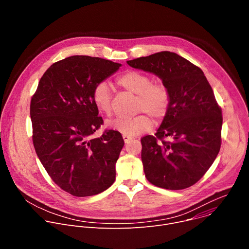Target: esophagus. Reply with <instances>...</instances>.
Listing matches in <instances>:
<instances>
[{
    "mask_svg": "<svg viewBox=\"0 0 249 249\" xmlns=\"http://www.w3.org/2000/svg\"><path fill=\"white\" fill-rule=\"evenodd\" d=\"M123 140H124V142H125V144H128L129 142H130V140H132V138H131V137H129V136L123 135Z\"/></svg>",
    "mask_w": 249,
    "mask_h": 249,
    "instance_id": "34e87169",
    "label": "esophagus"
}]
</instances>
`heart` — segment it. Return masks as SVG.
Segmentation results:
<instances>
[{"label":"heart","instance_id":"b5f03b06","mask_svg":"<svg viewBox=\"0 0 249 249\" xmlns=\"http://www.w3.org/2000/svg\"><path fill=\"white\" fill-rule=\"evenodd\" d=\"M116 83L125 90L137 94V112H145L158 122L166 116L170 106V92L163 83H153L151 76L138 71H127L117 77ZM91 98L100 113L105 115L111 113L112 94L107 83H97L92 89ZM146 114L140 113L132 118L109 119L106 121V126L123 135L135 137L152 128L153 121Z\"/></svg>","mask_w":249,"mask_h":249}]
</instances>
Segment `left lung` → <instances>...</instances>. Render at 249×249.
I'll return each instance as SVG.
<instances>
[{"mask_svg": "<svg viewBox=\"0 0 249 249\" xmlns=\"http://www.w3.org/2000/svg\"><path fill=\"white\" fill-rule=\"evenodd\" d=\"M127 63L159 76L170 92L169 110L160 127L155 136L141 139L147 179L169 190L194 185L214 162L222 144V109L203 71L169 51Z\"/></svg>", "mask_w": 249, "mask_h": 249, "instance_id": "obj_1", "label": "left lung"}]
</instances>
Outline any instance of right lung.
<instances>
[{
    "mask_svg": "<svg viewBox=\"0 0 249 249\" xmlns=\"http://www.w3.org/2000/svg\"><path fill=\"white\" fill-rule=\"evenodd\" d=\"M121 64L98 57L71 56L51 65L30 100L32 142L51 179L76 197L103 192L115 181L124 146L118 131L105 130L91 93Z\"/></svg>",
    "mask_w": 249,
    "mask_h": 249,
    "instance_id": "right-lung-1",
    "label": "right lung"
}]
</instances>
